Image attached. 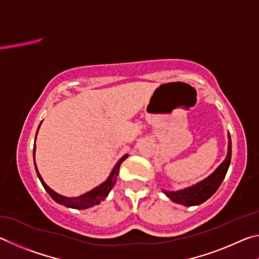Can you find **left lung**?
<instances>
[{
  "label": "left lung",
  "mask_w": 259,
  "mask_h": 259,
  "mask_svg": "<svg viewBox=\"0 0 259 259\" xmlns=\"http://www.w3.org/2000/svg\"><path fill=\"white\" fill-rule=\"evenodd\" d=\"M228 155H226L223 162L208 178L189 188L181 189L178 190V191H167V190L162 189V192L173 202L187 207L200 205V203L205 202L207 199H209L217 191V189L220 188V185L225 178L226 171L229 169L231 155H232V143H231L230 133H228Z\"/></svg>",
  "instance_id": "obj_1"
}]
</instances>
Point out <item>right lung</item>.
<instances>
[{
	"instance_id": "obj_1",
	"label": "right lung",
	"mask_w": 259,
	"mask_h": 259,
	"mask_svg": "<svg viewBox=\"0 0 259 259\" xmlns=\"http://www.w3.org/2000/svg\"><path fill=\"white\" fill-rule=\"evenodd\" d=\"M39 126H40V124L38 125L37 132H36V137H37ZM35 148H36V146L34 144V151H33L34 165H35L36 173H37V176H38V179L40 181V183H42L44 189L47 190V192L50 194V197H51L54 201L60 203V205L66 206L68 208H74V209H86V208H90V207H93L95 205H99L100 202L104 200V199L108 197L109 192L111 191L113 185L116 184L117 176H118V174H119V167L121 165V162L124 161L127 157H128V155L122 156L120 159L117 161V164L112 168L110 175L108 176V179L104 181L103 183L98 185L97 188H94V189L91 190V191L81 194V196H78V197H65V196H61V194L57 193L56 191H53V190L50 188L49 185L43 181L42 176H40V174L38 173L37 166H36V162H35Z\"/></svg>"
}]
</instances>
